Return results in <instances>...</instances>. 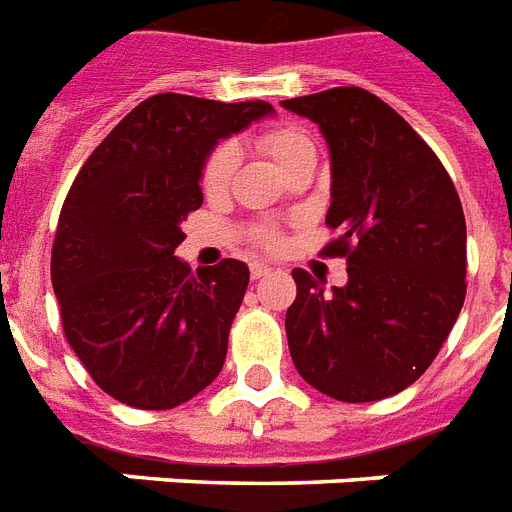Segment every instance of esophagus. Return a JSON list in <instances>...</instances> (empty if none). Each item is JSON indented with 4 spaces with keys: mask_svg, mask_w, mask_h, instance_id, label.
Returning <instances> with one entry per match:
<instances>
[{
    "mask_svg": "<svg viewBox=\"0 0 512 512\" xmlns=\"http://www.w3.org/2000/svg\"><path fill=\"white\" fill-rule=\"evenodd\" d=\"M269 272H272V267H267V264H259V261H253V264H251L253 280H261V277H267Z\"/></svg>",
    "mask_w": 512,
    "mask_h": 512,
    "instance_id": "1",
    "label": "esophagus"
}]
</instances>
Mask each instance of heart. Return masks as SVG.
I'll return each instance as SVG.
<instances>
[{"instance_id":"b5f03b06","label":"heart","mask_w":512,"mask_h":512,"mask_svg":"<svg viewBox=\"0 0 512 512\" xmlns=\"http://www.w3.org/2000/svg\"><path fill=\"white\" fill-rule=\"evenodd\" d=\"M259 147L264 150L269 161L275 163L277 169H285L296 155H301L304 150H312V140L306 137L304 129L298 126L282 124L272 126L259 137ZM237 153L230 142H222L211 150V155L203 163V174H200V185L206 190V195H219L224 187L230 185L232 171H235ZM253 240L261 245V248H277L280 245V232L275 227H259Z\"/></svg>"}]
</instances>
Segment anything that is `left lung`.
Here are the masks:
<instances>
[{
	"label": "left lung",
	"instance_id": "left-lung-1",
	"mask_svg": "<svg viewBox=\"0 0 512 512\" xmlns=\"http://www.w3.org/2000/svg\"><path fill=\"white\" fill-rule=\"evenodd\" d=\"M330 147L325 224L349 282L293 269L285 333L298 375L338 402H378L436 359L465 301V216L447 169L391 105L359 87L293 97Z\"/></svg>",
	"mask_w": 512,
	"mask_h": 512
}]
</instances>
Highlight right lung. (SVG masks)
<instances>
[{
    "label": "right lung",
    "instance_id": "1",
    "mask_svg": "<svg viewBox=\"0 0 512 512\" xmlns=\"http://www.w3.org/2000/svg\"><path fill=\"white\" fill-rule=\"evenodd\" d=\"M264 100L153 94L94 147L73 179L52 245L65 338L97 386L137 410L190 402L222 372L248 267L190 272L174 251L203 206L219 140L269 116Z\"/></svg>",
    "mask_w": 512,
    "mask_h": 512
}]
</instances>
